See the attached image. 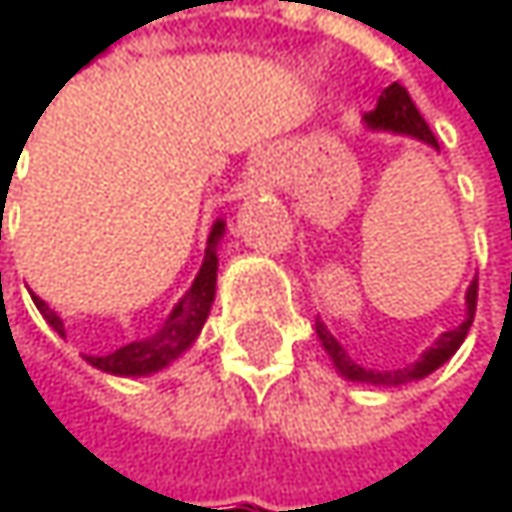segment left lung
Listing matches in <instances>:
<instances>
[{"mask_svg": "<svg viewBox=\"0 0 512 512\" xmlns=\"http://www.w3.org/2000/svg\"><path fill=\"white\" fill-rule=\"evenodd\" d=\"M364 121H367L370 127L406 133V136H412V139H421V142L439 148V142H436L430 124L421 118L418 106L412 103L409 91H406L400 82H391V85L382 91L376 109L367 112ZM465 305H468V314H465V323H462V326L445 332V335H442L424 356L418 358L415 364H406V367H397V370H367V367H358L356 361L341 350V344L323 329V323L317 326V335H320L326 353L335 361V367H338L347 379H353V382H370V385H406V382L424 379L427 373H433L436 367H442L448 358L460 350V344L465 341V335H468V329H471V323H474V311H477V278L471 281V287H468V293H465Z\"/></svg>", "mask_w": 512, "mask_h": 512, "instance_id": "obj_1", "label": "left lung"}]
</instances>
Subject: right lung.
<instances>
[{"label":"right lung","instance_id":"obj_1","mask_svg":"<svg viewBox=\"0 0 512 512\" xmlns=\"http://www.w3.org/2000/svg\"><path fill=\"white\" fill-rule=\"evenodd\" d=\"M225 225L216 222L213 225V234L207 240V252H204V263H201V272L195 278V284L189 287V293L183 296V302L171 311V317L165 320V326L156 332L154 338L148 341H133L109 356H85L88 364H94L97 370H106V373H118V376H145V373H154L162 370L168 361L186 353L192 347V341L198 338L207 314H210V305H213V296H216V269H219V257H216V243L222 237ZM38 311L44 314V320L50 323L52 329L64 338V323L61 317L52 311L50 305L38 296H32Z\"/></svg>","mask_w":512,"mask_h":512}]
</instances>
